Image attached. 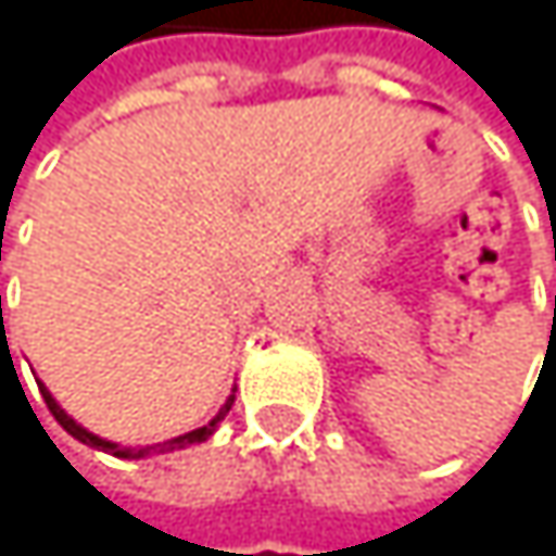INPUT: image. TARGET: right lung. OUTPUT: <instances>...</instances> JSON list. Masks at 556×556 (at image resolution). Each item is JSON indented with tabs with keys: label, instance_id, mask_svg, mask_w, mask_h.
Instances as JSON below:
<instances>
[{
	"label": "right lung",
	"instance_id": "1",
	"mask_svg": "<svg viewBox=\"0 0 556 556\" xmlns=\"http://www.w3.org/2000/svg\"><path fill=\"white\" fill-rule=\"evenodd\" d=\"M38 389H42V399H46L49 412L55 415V421L72 434V439H78V442H85V445H91V448L111 452V455H117V458H144V455H151V452H174V448H187V445H197V442H207L211 434L217 431V425L224 421V415L230 412V405H233V395H230V399H227V405L217 412V418H211L204 428H193V431H187V434H177V439H170V442H161V445H151V448H138V452H131V448H117V445H111V442L98 439V434L85 431L75 418H68V415H65V408L49 395V389H46V386H38Z\"/></svg>",
	"mask_w": 556,
	"mask_h": 556
}]
</instances>
